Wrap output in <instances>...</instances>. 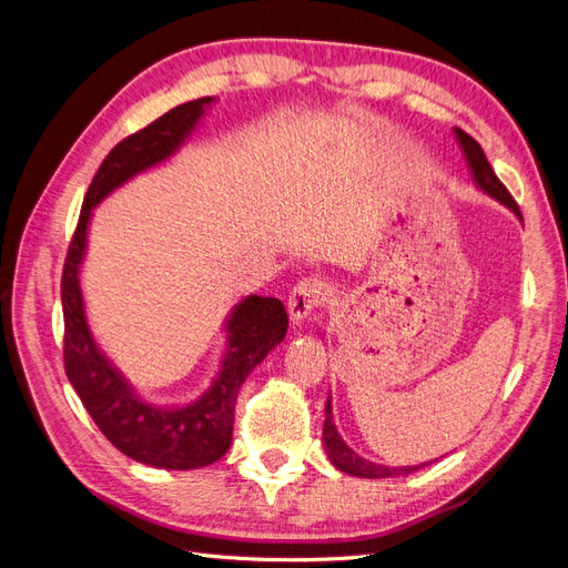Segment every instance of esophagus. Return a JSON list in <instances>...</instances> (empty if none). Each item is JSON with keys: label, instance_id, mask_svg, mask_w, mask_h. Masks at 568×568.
<instances>
[{"label": "esophagus", "instance_id": "obj_1", "mask_svg": "<svg viewBox=\"0 0 568 568\" xmlns=\"http://www.w3.org/2000/svg\"><path fill=\"white\" fill-rule=\"evenodd\" d=\"M326 282L322 277H305L301 280L294 291L288 294V315L294 317L296 322L305 320L307 315H313L317 307L324 303L326 298Z\"/></svg>", "mask_w": 568, "mask_h": 568}]
</instances>
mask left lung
Instances as JSON below:
<instances>
[{"label":"left lung","instance_id":"obj_1","mask_svg":"<svg viewBox=\"0 0 568 568\" xmlns=\"http://www.w3.org/2000/svg\"><path fill=\"white\" fill-rule=\"evenodd\" d=\"M457 132V140L462 144V151L464 156H467L469 161V168L474 173V180L478 182V186L484 189V192H488L493 199H497L500 203H505L507 209H511L514 213H517L521 217V211H519V203L514 201V196L507 192V186L497 180L495 170L490 168L488 159L484 149H480V144L474 140L471 134H467L464 130L455 128ZM324 450L326 455H329L332 464L336 469L346 471V474H353V476H363V478H388V476H403V474H409L415 471L419 467H384V464H374L365 457L355 455L346 443H343V438L338 436L336 432V424H334V417H332V403L326 400V419H324Z\"/></svg>","mask_w":568,"mask_h":568}]
</instances>
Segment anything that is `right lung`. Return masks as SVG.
Instances as JSON below:
<instances>
[{
	"label": "right lung",
	"mask_w": 568,
	"mask_h": 568,
	"mask_svg": "<svg viewBox=\"0 0 568 568\" xmlns=\"http://www.w3.org/2000/svg\"><path fill=\"white\" fill-rule=\"evenodd\" d=\"M211 97L170 109L144 130L118 142L84 194L78 225L61 274L63 365L84 409L120 453L159 469H199L230 450L236 393L251 369L282 343L288 317L280 298L248 296L236 305L227 324L230 348L217 382L184 407H153L136 395L109 359L99 353L84 322L80 263L94 205L115 186L168 159L194 130Z\"/></svg>",
	"instance_id": "add662e5"
}]
</instances>
